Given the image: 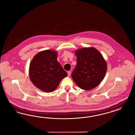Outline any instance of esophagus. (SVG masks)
<instances>
[{"label":"esophagus","mask_w":135,"mask_h":135,"mask_svg":"<svg viewBox=\"0 0 135 135\" xmlns=\"http://www.w3.org/2000/svg\"><path fill=\"white\" fill-rule=\"evenodd\" d=\"M67 73H68V76H70L71 75V72L70 71H68V72H67Z\"/></svg>","instance_id":"34e87169"}]
</instances>
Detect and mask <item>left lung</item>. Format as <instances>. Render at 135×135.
Here are the masks:
<instances>
[{"label":"left lung","instance_id":"8db88e82","mask_svg":"<svg viewBox=\"0 0 135 135\" xmlns=\"http://www.w3.org/2000/svg\"><path fill=\"white\" fill-rule=\"evenodd\" d=\"M77 64L72 73L76 84L83 90L94 89L102 82L107 71V64L102 54L93 47L75 51Z\"/></svg>","mask_w":135,"mask_h":135}]
</instances>
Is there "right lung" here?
Wrapping results in <instances>:
<instances>
[{"label": "right lung", "mask_w": 135, "mask_h": 135, "mask_svg": "<svg viewBox=\"0 0 135 135\" xmlns=\"http://www.w3.org/2000/svg\"><path fill=\"white\" fill-rule=\"evenodd\" d=\"M57 51L45 50L33 57L29 66V77L33 84L42 91L52 92L67 73L57 61Z\"/></svg>", "instance_id": "1"}]
</instances>
